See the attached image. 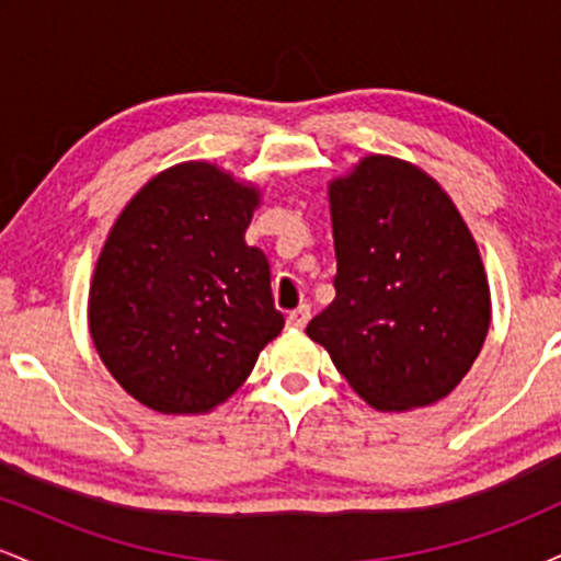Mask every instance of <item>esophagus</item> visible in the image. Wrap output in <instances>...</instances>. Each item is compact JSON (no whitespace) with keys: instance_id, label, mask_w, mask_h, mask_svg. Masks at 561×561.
I'll list each match as a JSON object with an SVG mask.
<instances>
[{"instance_id":"34e87169","label":"esophagus","mask_w":561,"mask_h":561,"mask_svg":"<svg viewBox=\"0 0 561 561\" xmlns=\"http://www.w3.org/2000/svg\"><path fill=\"white\" fill-rule=\"evenodd\" d=\"M308 319H311V306H300L287 317V327H293V330H302V327L308 324Z\"/></svg>"}]
</instances>
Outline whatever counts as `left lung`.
<instances>
[{
	"instance_id": "1",
	"label": "left lung",
	"mask_w": 561,
	"mask_h": 561,
	"mask_svg": "<svg viewBox=\"0 0 561 561\" xmlns=\"http://www.w3.org/2000/svg\"><path fill=\"white\" fill-rule=\"evenodd\" d=\"M327 195L337 295L306 334L371 409L443 401L491 327L472 231L430 173L392 156L362 158Z\"/></svg>"
}]
</instances>
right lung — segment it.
Listing matches in <instances>:
<instances>
[{
  "label": "right lung",
  "instance_id": "obj_1",
  "mask_svg": "<svg viewBox=\"0 0 561 561\" xmlns=\"http://www.w3.org/2000/svg\"><path fill=\"white\" fill-rule=\"evenodd\" d=\"M259 205L253 182L184 160L115 218L89 285V334L134 401L208 414L282 332L266 255L244 242Z\"/></svg>",
  "mask_w": 561,
  "mask_h": 561
}]
</instances>
